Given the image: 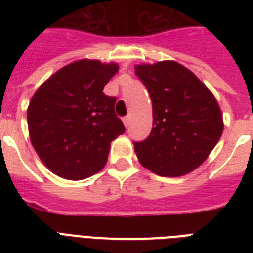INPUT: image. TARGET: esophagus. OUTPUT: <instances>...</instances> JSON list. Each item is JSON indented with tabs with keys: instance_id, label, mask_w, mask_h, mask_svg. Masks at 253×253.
<instances>
[{
	"instance_id": "obj_1",
	"label": "esophagus",
	"mask_w": 253,
	"mask_h": 253,
	"mask_svg": "<svg viewBox=\"0 0 253 253\" xmlns=\"http://www.w3.org/2000/svg\"><path fill=\"white\" fill-rule=\"evenodd\" d=\"M130 122H131V119H130V117H128V115L123 118V123H125V126H126V127L130 126Z\"/></svg>"
}]
</instances>
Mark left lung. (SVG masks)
I'll return each mask as SVG.
<instances>
[{
  "mask_svg": "<svg viewBox=\"0 0 253 253\" xmlns=\"http://www.w3.org/2000/svg\"><path fill=\"white\" fill-rule=\"evenodd\" d=\"M152 101V130L134 142L143 167L163 177L192 172L208 159L223 132L215 97L184 65L166 60L135 67Z\"/></svg>",
  "mask_w": 253,
  "mask_h": 253,
  "instance_id": "left-lung-1",
  "label": "left lung"
}]
</instances>
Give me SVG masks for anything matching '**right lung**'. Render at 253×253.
Masks as SVG:
<instances>
[{"label":"right lung","mask_w":253,"mask_h":253,"mask_svg":"<svg viewBox=\"0 0 253 253\" xmlns=\"http://www.w3.org/2000/svg\"><path fill=\"white\" fill-rule=\"evenodd\" d=\"M118 72L114 63L79 60L42 85L27 109L30 139L45 167L67 180H84L107 162L110 143L126 128L103 87Z\"/></svg>","instance_id":"obj_1"}]
</instances>
